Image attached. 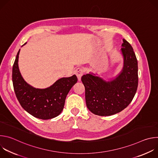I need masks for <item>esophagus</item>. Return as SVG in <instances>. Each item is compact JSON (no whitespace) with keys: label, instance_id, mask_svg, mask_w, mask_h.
Here are the masks:
<instances>
[{"label":"esophagus","instance_id":"1","mask_svg":"<svg viewBox=\"0 0 158 158\" xmlns=\"http://www.w3.org/2000/svg\"><path fill=\"white\" fill-rule=\"evenodd\" d=\"M75 73H76L78 79L81 80V76L83 75V73H84V70L82 68H81V67H78V68H77L75 70Z\"/></svg>","mask_w":158,"mask_h":158}]
</instances>
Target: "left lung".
Returning a JSON list of instances; mask_svg holds the SVG:
<instances>
[{
  "mask_svg": "<svg viewBox=\"0 0 158 158\" xmlns=\"http://www.w3.org/2000/svg\"><path fill=\"white\" fill-rule=\"evenodd\" d=\"M121 49L124 58L121 72L114 79L106 81L93 73L83 75L88 109L101 116L115 114L131 103L138 85V60L131 44L123 39Z\"/></svg>",
  "mask_w": 158,
  "mask_h": 158,
  "instance_id": "1",
  "label": "left lung"
}]
</instances>
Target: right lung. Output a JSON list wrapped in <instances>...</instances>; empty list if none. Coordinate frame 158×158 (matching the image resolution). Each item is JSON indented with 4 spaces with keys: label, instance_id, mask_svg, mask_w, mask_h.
<instances>
[{
    "label": "right lung",
    "instance_id": "obj_1",
    "mask_svg": "<svg viewBox=\"0 0 158 158\" xmlns=\"http://www.w3.org/2000/svg\"><path fill=\"white\" fill-rule=\"evenodd\" d=\"M19 52L20 49L12 67V82L20 104L35 118L46 120L57 117L64 109L67 94L77 82V76L62 77L48 88L36 89L21 76L18 66Z\"/></svg>",
    "mask_w": 158,
    "mask_h": 158
}]
</instances>
